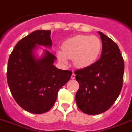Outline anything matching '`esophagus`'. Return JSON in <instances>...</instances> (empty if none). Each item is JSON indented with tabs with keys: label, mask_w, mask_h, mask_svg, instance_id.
I'll return each instance as SVG.
<instances>
[{
	"label": "esophagus",
	"mask_w": 132,
	"mask_h": 132,
	"mask_svg": "<svg viewBox=\"0 0 132 132\" xmlns=\"http://www.w3.org/2000/svg\"><path fill=\"white\" fill-rule=\"evenodd\" d=\"M75 77H76L75 74L72 73V75H71V79H75Z\"/></svg>",
	"instance_id": "obj_1"
}]
</instances>
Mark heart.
<instances>
[{
  "mask_svg": "<svg viewBox=\"0 0 132 132\" xmlns=\"http://www.w3.org/2000/svg\"><path fill=\"white\" fill-rule=\"evenodd\" d=\"M102 47V42L97 36L77 35L64 42L62 51H57V57L63 64L68 62V59L73 60L77 68H85L97 60Z\"/></svg>",
  "mask_w": 132,
  "mask_h": 132,
  "instance_id": "heart-1",
  "label": "heart"
}]
</instances>
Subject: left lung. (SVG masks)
Returning <instances> with one entry per match:
<instances>
[{
	"instance_id": "8db88e82",
	"label": "left lung",
	"mask_w": 132,
	"mask_h": 132,
	"mask_svg": "<svg viewBox=\"0 0 132 132\" xmlns=\"http://www.w3.org/2000/svg\"><path fill=\"white\" fill-rule=\"evenodd\" d=\"M102 43L100 58L89 67L75 72L79 84L75 99L79 109L87 114H97L111 107L121 91L124 61L118 45L98 32Z\"/></svg>"
}]
</instances>
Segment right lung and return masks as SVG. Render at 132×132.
I'll return each mask as SVG.
<instances>
[{"label": "right lung", "instance_id": "right-lung-1", "mask_svg": "<svg viewBox=\"0 0 132 132\" xmlns=\"http://www.w3.org/2000/svg\"><path fill=\"white\" fill-rule=\"evenodd\" d=\"M51 30L34 31L18 42L11 53L7 82L16 102L35 114L49 111L56 101L60 89L70 80L71 71L56 68V57L47 49L37 57L39 46L51 48Z\"/></svg>", "mask_w": 132, "mask_h": 132}]
</instances>
